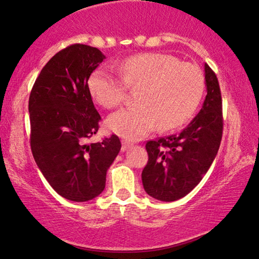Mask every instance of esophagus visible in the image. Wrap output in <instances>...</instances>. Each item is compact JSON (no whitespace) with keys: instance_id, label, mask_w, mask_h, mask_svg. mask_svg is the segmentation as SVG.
Here are the masks:
<instances>
[{"instance_id":"esophagus-1","label":"esophagus","mask_w":259,"mask_h":259,"mask_svg":"<svg viewBox=\"0 0 259 259\" xmlns=\"http://www.w3.org/2000/svg\"><path fill=\"white\" fill-rule=\"evenodd\" d=\"M131 146H132V144L128 143V141H127V140H122V146H121V151H122V152H125V151L128 150V148H130Z\"/></svg>"}]
</instances>
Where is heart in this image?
Wrapping results in <instances>:
<instances>
[{"mask_svg": "<svg viewBox=\"0 0 259 259\" xmlns=\"http://www.w3.org/2000/svg\"><path fill=\"white\" fill-rule=\"evenodd\" d=\"M121 80L105 69L88 79L93 100L105 108L119 106L127 87L139 90L138 104L120 109L107 119V127L128 140H139L155 127L169 131L182 126L199 105L205 88L204 74L193 63L164 53H143L114 65Z\"/></svg>", "mask_w": 259, "mask_h": 259, "instance_id": "1", "label": "heart"}]
</instances>
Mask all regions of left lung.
Segmentation results:
<instances>
[{"label":"left lung","mask_w":259,"mask_h":259,"mask_svg":"<svg viewBox=\"0 0 259 259\" xmlns=\"http://www.w3.org/2000/svg\"><path fill=\"white\" fill-rule=\"evenodd\" d=\"M206 97L194 119L178 134L150 140L141 173L148 196L175 201L196 187L213 162L223 136L222 94L213 70L205 63Z\"/></svg>","instance_id":"8db88e82"}]
</instances>
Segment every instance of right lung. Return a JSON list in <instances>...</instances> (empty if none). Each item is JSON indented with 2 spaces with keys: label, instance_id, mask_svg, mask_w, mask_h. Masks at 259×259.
Listing matches in <instances>:
<instances>
[{
  "label": "right lung",
  "instance_id": "right-lung-1",
  "mask_svg": "<svg viewBox=\"0 0 259 259\" xmlns=\"http://www.w3.org/2000/svg\"><path fill=\"white\" fill-rule=\"evenodd\" d=\"M104 59L98 48L68 46L46 63L30 92L33 157L49 185L72 201L91 200L104 191L106 173L121 148L115 134L87 144L101 120L88 79Z\"/></svg>",
  "mask_w": 259,
  "mask_h": 259
}]
</instances>
